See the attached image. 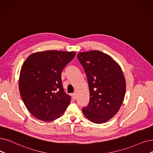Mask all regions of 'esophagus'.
I'll list each match as a JSON object with an SVG mask.
<instances>
[{
	"label": "esophagus",
	"mask_w": 153,
	"mask_h": 153,
	"mask_svg": "<svg viewBox=\"0 0 153 153\" xmlns=\"http://www.w3.org/2000/svg\"><path fill=\"white\" fill-rule=\"evenodd\" d=\"M72 98H73V99H74V100H76V99H77V94H76V93L72 94Z\"/></svg>",
	"instance_id": "esophagus-1"
}]
</instances>
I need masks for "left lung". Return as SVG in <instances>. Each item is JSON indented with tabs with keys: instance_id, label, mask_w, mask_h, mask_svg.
<instances>
[{
	"instance_id": "left-lung-1",
	"label": "left lung",
	"mask_w": 153,
	"mask_h": 153,
	"mask_svg": "<svg viewBox=\"0 0 153 153\" xmlns=\"http://www.w3.org/2000/svg\"><path fill=\"white\" fill-rule=\"evenodd\" d=\"M77 59L87 76L90 101L82 111L91 122H107L120 109L126 94L122 69L111 56L99 51L79 52Z\"/></svg>"
}]
</instances>
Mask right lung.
<instances>
[{
	"label": "right lung",
	"instance_id": "add662e5",
	"mask_svg": "<svg viewBox=\"0 0 153 153\" xmlns=\"http://www.w3.org/2000/svg\"><path fill=\"white\" fill-rule=\"evenodd\" d=\"M76 56L75 52L46 51L30 54L20 72L19 88L30 113L49 122L60 117L71 102L64 92L61 72Z\"/></svg>",
	"mask_w": 153,
	"mask_h": 153
}]
</instances>
